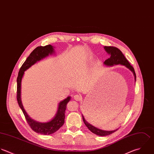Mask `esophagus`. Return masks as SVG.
Returning <instances> with one entry per match:
<instances>
[{
	"instance_id": "esophagus-1",
	"label": "esophagus",
	"mask_w": 154,
	"mask_h": 154,
	"mask_svg": "<svg viewBox=\"0 0 154 154\" xmlns=\"http://www.w3.org/2000/svg\"><path fill=\"white\" fill-rule=\"evenodd\" d=\"M74 99L76 101H81L82 100V97L80 95L76 94L74 96Z\"/></svg>"
}]
</instances>
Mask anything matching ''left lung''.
<instances>
[{"instance_id":"obj_1","label":"left lung","mask_w":154,"mask_h":154,"mask_svg":"<svg viewBox=\"0 0 154 154\" xmlns=\"http://www.w3.org/2000/svg\"><path fill=\"white\" fill-rule=\"evenodd\" d=\"M104 50L107 52L109 55L110 57L106 60L104 62V64L107 66H113L114 64H122L128 68L131 71L133 72L134 77H135V81L136 79V75L134 69V67L130 64L129 61L127 60V58L125 57L122 52L120 50H119L118 48L115 47H104ZM82 119L84 122V124L85 125L88 127V128L93 133L100 136H106L107 135H109L114 132H115L118 129L113 130V131H105L102 130L99 128H97L96 127L93 126L90 124H89L87 121H85L84 116H82Z\"/></svg>"}]
</instances>
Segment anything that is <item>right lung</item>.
Masks as SVG:
<instances>
[{"label": "right lung", "instance_id": "1", "mask_svg": "<svg viewBox=\"0 0 154 154\" xmlns=\"http://www.w3.org/2000/svg\"><path fill=\"white\" fill-rule=\"evenodd\" d=\"M54 52L53 47L51 45H48L45 47L40 46L36 48L30 53L29 56L27 58L26 60L21 66L17 79V99L19 106L21 109L27 124L30 128L35 132L44 134L49 135L57 131L64 123L65 119V110L66 109L67 103L70 100V97H67L64 100L60 102L58 104L57 112L55 117L51 121L41 123L36 122L31 119L25 111L21 100V79L24 73V71L28 69L30 67L36 63L37 61L41 60L43 58L51 54Z\"/></svg>", "mask_w": 154, "mask_h": 154}]
</instances>
